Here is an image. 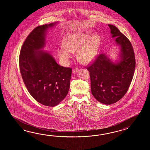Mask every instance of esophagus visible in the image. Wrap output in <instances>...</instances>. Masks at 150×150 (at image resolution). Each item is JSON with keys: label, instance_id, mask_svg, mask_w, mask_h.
Here are the masks:
<instances>
[{"label": "esophagus", "instance_id": "esophagus-1", "mask_svg": "<svg viewBox=\"0 0 150 150\" xmlns=\"http://www.w3.org/2000/svg\"><path fill=\"white\" fill-rule=\"evenodd\" d=\"M78 72H79V70H78L77 68H76V69H74L73 71H72V72H73V74H77Z\"/></svg>", "mask_w": 150, "mask_h": 150}]
</instances>
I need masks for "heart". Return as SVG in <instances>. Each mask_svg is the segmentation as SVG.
Wrapping results in <instances>:
<instances>
[{"label": "heart", "mask_w": 150, "mask_h": 150, "mask_svg": "<svg viewBox=\"0 0 150 150\" xmlns=\"http://www.w3.org/2000/svg\"><path fill=\"white\" fill-rule=\"evenodd\" d=\"M91 30L80 31L65 35L63 40V48L58 50L62 62L68 63L71 58V52H76L78 61L83 64H89L96 60L99 53L101 38L98 34L92 35Z\"/></svg>", "instance_id": "1"}]
</instances>
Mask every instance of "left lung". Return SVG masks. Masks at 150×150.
<instances>
[{
	"label": "left lung",
	"mask_w": 150,
	"mask_h": 150,
	"mask_svg": "<svg viewBox=\"0 0 150 150\" xmlns=\"http://www.w3.org/2000/svg\"><path fill=\"white\" fill-rule=\"evenodd\" d=\"M108 25L111 38H115V45L119 49L117 59H111L109 56L102 54L87 68L93 96L106 105L117 102L125 96L132 80L136 66L130 42L115 25Z\"/></svg>",
	"instance_id": "left-lung-1"
}]
</instances>
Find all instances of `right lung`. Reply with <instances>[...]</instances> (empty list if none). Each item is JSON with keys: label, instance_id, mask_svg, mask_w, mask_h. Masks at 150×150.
Here are the masks:
<instances>
[{"label": "right lung", "instance_id": "right-lung-1", "mask_svg": "<svg viewBox=\"0 0 150 150\" xmlns=\"http://www.w3.org/2000/svg\"><path fill=\"white\" fill-rule=\"evenodd\" d=\"M58 23L36 27L25 39L20 54V72L29 93L49 107L57 105L66 97L72 74L71 68L59 65L50 52L43 50L48 30Z\"/></svg>", "mask_w": 150, "mask_h": 150}]
</instances>
